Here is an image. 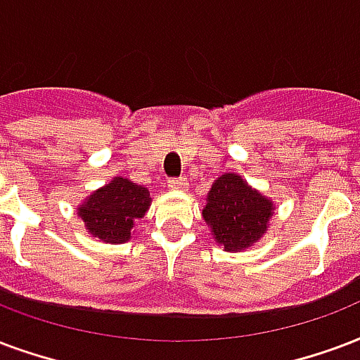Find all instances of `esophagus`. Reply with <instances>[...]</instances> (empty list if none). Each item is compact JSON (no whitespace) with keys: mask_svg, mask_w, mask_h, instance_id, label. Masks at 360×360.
<instances>
[{"mask_svg":"<svg viewBox=\"0 0 360 360\" xmlns=\"http://www.w3.org/2000/svg\"><path fill=\"white\" fill-rule=\"evenodd\" d=\"M186 185H188V183H186L185 177H175V179L168 181V186L172 191H185Z\"/></svg>","mask_w":360,"mask_h":360,"instance_id":"34e87169","label":"esophagus"}]
</instances>
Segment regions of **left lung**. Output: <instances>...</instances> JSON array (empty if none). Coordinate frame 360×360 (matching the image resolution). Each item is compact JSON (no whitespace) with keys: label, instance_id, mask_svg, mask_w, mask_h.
Instances as JSON below:
<instances>
[{"label":"left lung","instance_id":"left-lung-1","mask_svg":"<svg viewBox=\"0 0 360 360\" xmlns=\"http://www.w3.org/2000/svg\"><path fill=\"white\" fill-rule=\"evenodd\" d=\"M274 213V202L236 174H224L211 185L202 215L224 251H241L262 238Z\"/></svg>","mask_w":360,"mask_h":360}]
</instances>
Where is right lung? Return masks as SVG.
<instances>
[{"label": "right lung", "mask_w": 360, "mask_h": 360, "mask_svg": "<svg viewBox=\"0 0 360 360\" xmlns=\"http://www.w3.org/2000/svg\"><path fill=\"white\" fill-rule=\"evenodd\" d=\"M150 205L149 191L124 177H113L90 194L77 210L90 234L105 243H124L131 238L134 221Z\"/></svg>", "instance_id": "right-lung-1"}]
</instances>
